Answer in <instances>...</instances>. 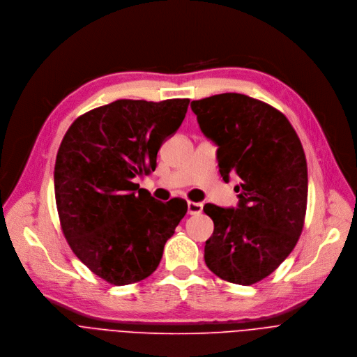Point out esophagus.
Listing matches in <instances>:
<instances>
[{"label": "esophagus", "mask_w": 357, "mask_h": 357, "mask_svg": "<svg viewBox=\"0 0 357 357\" xmlns=\"http://www.w3.org/2000/svg\"><path fill=\"white\" fill-rule=\"evenodd\" d=\"M187 212L190 213V215H198V213L202 212V204H201V202L188 201V204H187Z\"/></svg>", "instance_id": "1"}]
</instances>
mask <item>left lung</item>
Instances as JSON below:
<instances>
[{
    "mask_svg": "<svg viewBox=\"0 0 357 357\" xmlns=\"http://www.w3.org/2000/svg\"><path fill=\"white\" fill-rule=\"evenodd\" d=\"M201 132L218 146L224 181L241 178L238 206L205 204L213 234L205 242L208 268L250 286L271 274L303 232L308 170L294 128L280 111L238 93L191 101Z\"/></svg>",
    "mask_w": 357,
    "mask_h": 357,
    "instance_id": "8db88e82",
    "label": "left lung"
}]
</instances>
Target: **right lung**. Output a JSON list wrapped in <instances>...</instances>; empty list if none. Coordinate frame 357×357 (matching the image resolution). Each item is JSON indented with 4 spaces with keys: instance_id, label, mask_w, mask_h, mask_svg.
Listing matches in <instances>:
<instances>
[{
    "instance_id": "1",
    "label": "right lung",
    "mask_w": 357,
    "mask_h": 357,
    "mask_svg": "<svg viewBox=\"0 0 357 357\" xmlns=\"http://www.w3.org/2000/svg\"><path fill=\"white\" fill-rule=\"evenodd\" d=\"M190 100H118L79 116L54 165L66 241L98 277L126 286L149 277L187 212L184 199L156 201L132 180L156 169L163 142L180 128Z\"/></svg>"
}]
</instances>
